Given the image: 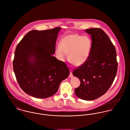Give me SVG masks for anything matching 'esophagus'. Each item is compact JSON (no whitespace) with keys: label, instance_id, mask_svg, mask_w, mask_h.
I'll list each match as a JSON object with an SVG mask.
<instances>
[{"label":"esophagus","instance_id":"34e87169","mask_svg":"<svg viewBox=\"0 0 130 130\" xmlns=\"http://www.w3.org/2000/svg\"><path fill=\"white\" fill-rule=\"evenodd\" d=\"M73 77V75H72V73L71 72V70H70V74H69V77L70 78H72Z\"/></svg>","mask_w":130,"mask_h":130}]
</instances>
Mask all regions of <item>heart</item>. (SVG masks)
<instances>
[{"label": "heart", "instance_id": "heart-1", "mask_svg": "<svg viewBox=\"0 0 130 130\" xmlns=\"http://www.w3.org/2000/svg\"><path fill=\"white\" fill-rule=\"evenodd\" d=\"M92 45V40L88 36L70 34L61 39L60 45L56 48V53L58 58L63 62L67 59L69 53L71 62L76 66H80L89 58Z\"/></svg>", "mask_w": 130, "mask_h": 130}]
</instances>
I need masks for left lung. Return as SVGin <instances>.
<instances>
[{
  "label": "left lung",
  "mask_w": 130,
  "mask_h": 130,
  "mask_svg": "<svg viewBox=\"0 0 130 130\" xmlns=\"http://www.w3.org/2000/svg\"><path fill=\"white\" fill-rule=\"evenodd\" d=\"M90 35L92 42L89 58L73 72L80 80L75 89L80 99L92 101L104 95L116 77L118 70L117 53L115 46L103 30L99 28L85 29Z\"/></svg>",
  "instance_id": "8db88e82"
}]
</instances>
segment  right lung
<instances>
[{"label":"right lung","instance_id":"obj_1","mask_svg":"<svg viewBox=\"0 0 130 130\" xmlns=\"http://www.w3.org/2000/svg\"><path fill=\"white\" fill-rule=\"evenodd\" d=\"M61 29L57 27L45 30H32L17 46L13 61L14 72L21 88L31 96H51L69 75L65 63L53 56Z\"/></svg>","mask_w":130,"mask_h":130}]
</instances>
